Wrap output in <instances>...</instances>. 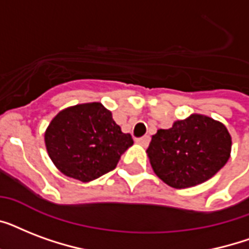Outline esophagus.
Returning a JSON list of instances; mask_svg holds the SVG:
<instances>
[{
  "label": "esophagus",
  "mask_w": 249,
  "mask_h": 249,
  "mask_svg": "<svg viewBox=\"0 0 249 249\" xmlns=\"http://www.w3.org/2000/svg\"><path fill=\"white\" fill-rule=\"evenodd\" d=\"M136 142L138 144H142L143 147H147L148 143H150V137L144 136V137H141V138H136Z\"/></svg>",
  "instance_id": "esophagus-1"
}]
</instances>
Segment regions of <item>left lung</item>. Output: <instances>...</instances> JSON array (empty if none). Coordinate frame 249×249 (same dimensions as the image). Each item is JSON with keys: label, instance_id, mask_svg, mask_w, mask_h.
I'll list each match as a JSON object with an SVG mask.
<instances>
[{"label": "left lung", "instance_id": "1", "mask_svg": "<svg viewBox=\"0 0 249 249\" xmlns=\"http://www.w3.org/2000/svg\"><path fill=\"white\" fill-rule=\"evenodd\" d=\"M231 137L224 124L204 115L176 121L152 136L147 155L156 176L174 189L203 183L228 163Z\"/></svg>", "mask_w": 249, "mask_h": 249}]
</instances>
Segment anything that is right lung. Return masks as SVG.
<instances>
[{
    "instance_id": "obj_1",
    "label": "right lung",
    "mask_w": 249,
    "mask_h": 249,
    "mask_svg": "<svg viewBox=\"0 0 249 249\" xmlns=\"http://www.w3.org/2000/svg\"><path fill=\"white\" fill-rule=\"evenodd\" d=\"M45 144L62 173L89 182L115 169L133 138L121 132L108 109L94 102L60 111L46 129Z\"/></svg>"
}]
</instances>
